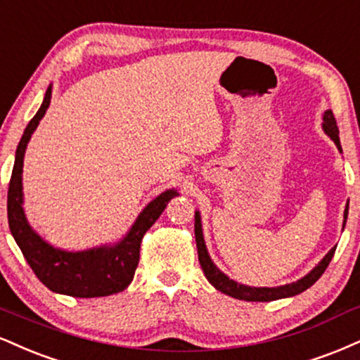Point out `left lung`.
Here are the masks:
<instances>
[{"label": "left lung", "mask_w": 360, "mask_h": 360, "mask_svg": "<svg viewBox=\"0 0 360 360\" xmlns=\"http://www.w3.org/2000/svg\"><path fill=\"white\" fill-rule=\"evenodd\" d=\"M322 127H323V131H326L327 136L330 137L333 142H335L337 149L342 153L340 139H339V127H337L335 117H333L332 110H327L326 114H323ZM347 214H349V202H347V207H345V211H344V224H345V219H347ZM194 236H196L199 263H201L202 271H205L206 278L210 280V283L213 285L216 290H219V292L226 293V295L233 297V298H238V300H246V302H271V300H278V298L295 297V295H298V293L305 292V290L310 288L311 285H314L315 281L322 276L323 271L327 270L328 263H330V259L337 248V246H333V248L328 251L326 257H323L322 262H320L309 275H305L304 278L293 281V283L283 285V287H274V288L259 287V288H257V287H246V285H241V283H238V281L231 280L229 276L224 275L213 262H211L210 255H207L206 245H205V238H202L201 216H199V211H196V214H194Z\"/></svg>", "instance_id": "1"}]
</instances>
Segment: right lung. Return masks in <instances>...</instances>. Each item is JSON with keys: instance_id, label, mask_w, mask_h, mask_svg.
<instances>
[{"instance_id": "1", "label": "right lung", "mask_w": 360, "mask_h": 360, "mask_svg": "<svg viewBox=\"0 0 360 360\" xmlns=\"http://www.w3.org/2000/svg\"><path fill=\"white\" fill-rule=\"evenodd\" d=\"M50 98L51 86L46 90L40 110L25 129L16 149L15 166L8 188V223H10L11 235L34 275L51 292L79 298L114 295L131 285L139 263L142 238L155 223V219L162 214L167 202L177 196V191L167 189L154 201H150L137 216L136 223L129 229L124 240L115 245L85 251H65L46 243L40 235L33 231L25 216L21 172H23L27 144L49 109Z\"/></svg>"}]
</instances>
